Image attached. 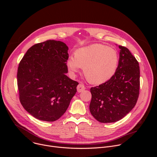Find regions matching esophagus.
<instances>
[{
	"label": "esophagus",
	"mask_w": 157,
	"mask_h": 157,
	"mask_svg": "<svg viewBox=\"0 0 157 157\" xmlns=\"http://www.w3.org/2000/svg\"><path fill=\"white\" fill-rule=\"evenodd\" d=\"M85 89V86L82 84H79L78 86H77V91L78 93H81Z\"/></svg>",
	"instance_id": "esophagus-1"
}]
</instances>
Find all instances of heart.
Masks as SVG:
<instances>
[{"mask_svg": "<svg viewBox=\"0 0 157 157\" xmlns=\"http://www.w3.org/2000/svg\"><path fill=\"white\" fill-rule=\"evenodd\" d=\"M119 55L114 48L94 43L78 49L75 55H70L67 64L71 73L78 72L84 66L87 80L92 84L104 83L113 77L117 68Z\"/></svg>", "mask_w": 157, "mask_h": 157, "instance_id": "b5f03b06", "label": "heart"}]
</instances>
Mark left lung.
Instances as JSON below:
<instances>
[{"label":"left lung","mask_w":157,"mask_h":157,"mask_svg":"<svg viewBox=\"0 0 157 157\" xmlns=\"http://www.w3.org/2000/svg\"><path fill=\"white\" fill-rule=\"evenodd\" d=\"M119 61L114 75L99 86L91 87L89 110L101 123L119 121L135 107L139 95L140 68L129 50L119 46Z\"/></svg>","instance_id":"1"}]
</instances>
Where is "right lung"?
I'll return each instance as SVG.
<instances>
[{
	"label": "right lung",
	"mask_w": 157,
	"mask_h": 157,
	"mask_svg": "<svg viewBox=\"0 0 157 157\" xmlns=\"http://www.w3.org/2000/svg\"><path fill=\"white\" fill-rule=\"evenodd\" d=\"M68 47L47 40L30 47L20 61L17 71L20 101L35 118L53 122L68 109L78 85L66 75Z\"/></svg>",
	"instance_id": "right-lung-1"
}]
</instances>
